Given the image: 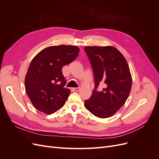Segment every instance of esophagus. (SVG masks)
Instances as JSON below:
<instances>
[{
  "label": "esophagus",
  "instance_id": "obj_1",
  "mask_svg": "<svg viewBox=\"0 0 159 159\" xmlns=\"http://www.w3.org/2000/svg\"><path fill=\"white\" fill-rule=\"evenodd\" d=\"M73 89L75 91H79L80 90V88H73Z\"/></svg>",
  "mask_w": 159,
  "mask_h": 159
}]
</instances>
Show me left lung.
<instances>
[{
	"instance_id": "1",
	"label": "left lung",
	"mask_w": 159,
	"mask_h": 159,
	"mask_svg": "<svg viewBox=\"0 0 159 159\" xmlns=\"http://www.w3.org/2000/svg\"><path fill=\"white\" fill-rule=\"evenodd\" d=\"M92 67L95 88L85 107L95 116L107 118L112 116L127 101L132 86L131 74L122 54L113 46H86ZM98 87L103 88L101 91Z\"/></svg>"
}]
</instances>
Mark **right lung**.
<instances>
[{
  "instance_id": "right-lung-1",
  "label": "right lung",
  "mask_w": 159,
  "mask_h": 159,
  "mask_svg": "<svg viewBox=\"0 0 159 159\" xmlns=\"http://www.w3.org/2000/svg\"><path fill=\"white\" fill-rule=\"evenodd\" d=\"M80 48L75 46H52L32 59L25 77V89L35 108L48 115L64 106L70 94L62 67L73 61Z\"/></svg>"
}]
</instances>
